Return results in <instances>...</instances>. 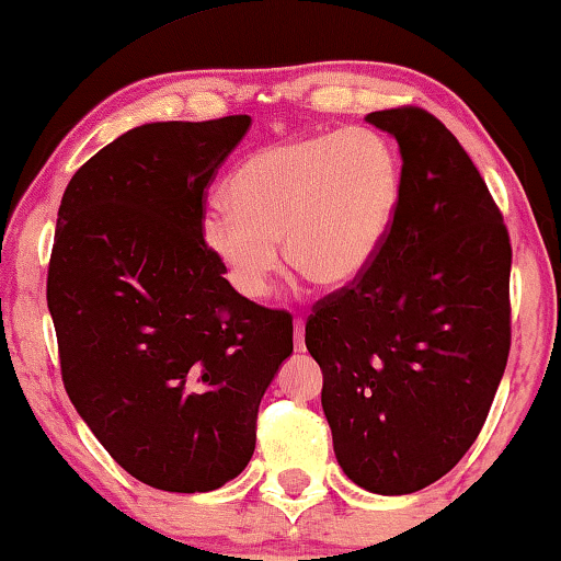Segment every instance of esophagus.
Wrapping results in <instances>:
<instances>
[{"mask_svg": "<svg viewBox=\"0 0 561 561\" xmlns=\"http://www.w3.org/2000/svg\"><path fill=\"white\" fill-rule=\"evenodd\" d=\"M294 330H296V337H294V345L299 354H304L307 351V345H304V320H296L294 322Z\"/></svg>", "mask_w": 561, "mask_h": 561, "instance_id": "34e87169", "label": "esophagus"}]
</instances>
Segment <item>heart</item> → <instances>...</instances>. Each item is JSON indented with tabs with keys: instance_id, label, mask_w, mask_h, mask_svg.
<instances>
[{
	"instance_id": "1",
	"label": "heart",
	"mask_w": 561,
	"mask_h": 561,
	"mask_svg": "<svg viewBox=\"0 0 561 561\" xmlns=\"http://www.w3.org/2000/svg\"><path fill=\"white\" fill-rule=\"evenodd\" d=\"M400 161L371 129L296 137L247 156L226 184L231 207L203 216V244L249 301L286 260L324 288L354 283L385 244L400 205Z\"/></svg>"
}]
</instances>
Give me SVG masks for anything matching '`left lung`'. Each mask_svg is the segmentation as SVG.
<instances>
[{
    "mask_svg": "<svg viewBox=\"0 0 561 561\" xmlns=\"http://www.w3.org/2000/svg\"><path fill=\"white\" fill-rule=\"evenodd\" d=\"M398 140L400 205L377 257L317 301L307 348L337 466L371 494H413L479 437L510 354L507 226L455 135L424 108L371 112Z\"/></svg>",
    "mask_w": 561,
    "mask_h": 561,
    "instance_id": "8db88e82",
    "label": "left lung"
}]
</instances>
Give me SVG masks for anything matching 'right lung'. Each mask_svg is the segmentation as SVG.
Listing matches in <instances>:
<instances>
[{
  "mask_svg": "<svg viewBox=\"0 0 561 561\" xmlns=\"http://www.w3.org/2000/svg\"><path fill=\"white\" fill-rule=\"evenodd\" d=\"M247 114L153 122L99 150L61 197L46 301L65 390L137 481L213 492L244 471L257 408L294 351L203 244V203Z\"/></svg>",
  "mask_w": 561,
  "mask_h": 561,
  "instance_id": "add662e5",
  "label": "right lung"
}]
</instances>
